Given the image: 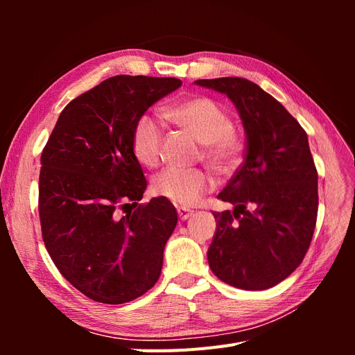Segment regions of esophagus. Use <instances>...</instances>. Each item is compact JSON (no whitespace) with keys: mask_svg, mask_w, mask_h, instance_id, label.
Segmentation results:
<instances>
[{"mask_svg":"<svg viewBox=\"0 0 355 355\" xmlns=\"http://www.w3.org/2000/svg\"><path fill=\"white\" fill-rule=\"evenodd\" d=\"M192 213H194V211L187 209V207H178V214H179L180 220H187L188 218L192 216Z\"/></svg>","mask_w":355,"mask_h":355,"instance_id":"esophagus-1","label":"esophagus"}]
</instances>
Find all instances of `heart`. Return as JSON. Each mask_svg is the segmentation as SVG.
<instances>
[{
  "mask_svg": "<svg viewBox=\"0 0 355 355\" xmlns=\"http://www.w3.org/2000/svg\"><path fill=\"white\" fill-rule=\"evenodd\" d=\"M168 121L194 136L204 145L202 157L220 173H228L239 164L243 144L232 132L230 114L207 96H192L171 103L164 110ZM163 130L151 115H141L132 132V149L136 159L145 167H155L161 155ZM214 187L213 176L201 168L170 167L153 182L155 194L168 201L191 207Z\"/></svg>",
  "mask_w": 355,
  "mask_h": 355,
  "instance_id": "obj_1",
  "label": "heart"
}]
</instances>
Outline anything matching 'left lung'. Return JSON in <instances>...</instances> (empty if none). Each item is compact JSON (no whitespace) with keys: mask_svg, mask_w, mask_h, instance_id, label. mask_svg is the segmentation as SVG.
I'll return each mask as SVG.
<instances>
[{"mask_svg":"<svg viewBox=\"0 0 355 355\" xmlns=\"http://www.w3.org/2000/svg\"><path fill=\"white\" fill-rule=\"evenodd\" d=\"M196 84L227 94L245 132L244 163L218 196L234 210L213 213L209 265L237 288L274 287L304 261L315 230L318 175L308 136L280 102L249 80Z\"/></svg>","mask_w":355,"mask_h":355,"instance_id":"obj_1","label":"left lung"}]
</instances>
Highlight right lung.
<instances>
[{"mask_svg":"<svg viewBox=\"0 0 355 355\" xmlns=\"http://www.w3.org/2000/svg\"><path fill=\"white\" fill-rule=\"evenodd\" d=\"M180 85L178 78L115 75L65 106L42 149V240L60 274L96 302H130L161 274L178 213L164 197L137 204L146 179L132 132L149 106Z\"/></svg>","mask_w":355,"mask_h":355,"instance_id":"1","label":"right lung"}]
</instances>
